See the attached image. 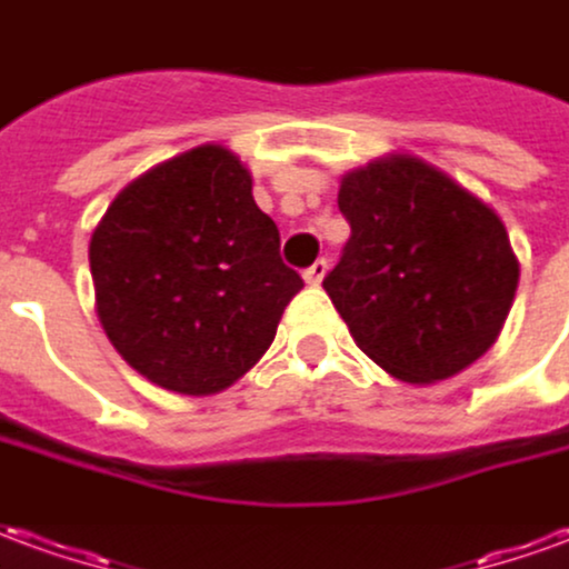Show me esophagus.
<instances>
[{"mask_svg": "<svg viewBox=\"0 0 569 569\" xmlns=\"http://www.w3.org/2000/svg\"><path fill=\"white\" fill-rule=\"evenodd\" d=\"M326 271H329V261H326V258H317L311 268L305 271V280H308L311 286H320V280L326 277Z\"/></svg>", "mask_w": 569, "mask_h": 569, "instance_id": "1", "label": "esophagus"}]
</instances>
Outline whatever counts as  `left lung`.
Masks as SVG:
<instances>
[{"mask_svg":"<svg viewBox=\"0 0 569 569\" xmlns=\"http://www.w3.org/2000/svg\"><path fill=\"white\" fill-rule=\"evenodd\" d=\"M339 209L351 237L323 289L369 360L425 385L487 353L518 289L490 206L428 162L388 157L341 178Z\"/></svg>","mask_w":569,"mask_h":569,"instance_id":"8db88e82","label":"left lung"}]
</instances>
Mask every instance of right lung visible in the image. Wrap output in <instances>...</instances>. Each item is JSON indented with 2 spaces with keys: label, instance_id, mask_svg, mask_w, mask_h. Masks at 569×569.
<instances>
[{
  "label": "right lung",
  "instance_id": "obj_1",
  "mask_svg": "<svg viewBox=\"0 0 569 569\" xmlns=\"http://www.w3.org/2000/svg\"><path fill=\"white\" fill-rule=\"evenodd\" d=\"M91 280L107 339L144 379L216 395L271 348L305 280L252 200L230 150L197 147L141 174L91 233Z\"/></svg>",
  "mask_w": 569,
  "mask_h": 569
}]
</instances>
